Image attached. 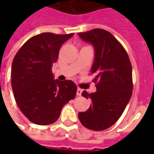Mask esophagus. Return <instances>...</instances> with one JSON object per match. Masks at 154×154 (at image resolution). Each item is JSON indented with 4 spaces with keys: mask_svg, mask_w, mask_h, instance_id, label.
I'll list each match as a JSON object with an SVG mask.
<instances>
[{
    "mask_svg": "<svg viewBox=\"0 0 154 154\" xmlns=\"http://www.w3.org/2000/svg\"><path fill=\"white\" fill-rule=\"evenodd\" d=\"M82 91H83V90H82V89L78 88V89H77V96H81V95H82Z\"/></svg>",
    "mask_w": 154,
    "mask_h": 154,
    "instance_id": "obj_1",
    "label": "esophagus"
}]
</instances>
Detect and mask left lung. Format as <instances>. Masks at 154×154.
<instances>
[{
	"label": "left lung",
	"instance_id": "left-lung-1",
	"mask_svg": "<svg viewBox=\"0 0 154 154\" xmlns=\"http://www.w3.org/2000/svg\"><path fill=\"white\" fill-rule=\"evenodd\" d=\"M78 35L94 47L91 72L97 88L92 94L82 92V96L91 99L92 103L85 112L78 113V118L87 129L101 131L117 122L131 98V62L124 47L106 30L95 29Z\"/></svg>",
	"mask_w": 154,
	"mask_h": 154
}]
</instances>
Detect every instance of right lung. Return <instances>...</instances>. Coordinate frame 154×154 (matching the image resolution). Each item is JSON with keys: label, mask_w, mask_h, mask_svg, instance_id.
I'll return each mask as SVG.
<instances>
[{"label": "right lung", "mask_w": 154, "mask_h": 154, "mask_svg": "<svg viewBox=\"0 0 154 154\" xmlns=\"http://www.w3.org/2000/svg\"><path fill=\"white\" fill-rule=\"evenodd\" d=\"M73 33L43 32L29 39L13 58L11 83L18 107L30 122L53 124L63 106L74 99L77 87L70 80L53 79L52 66L63 43Z\"/></svg>", "instance_id": "right-lung-1"}]
</instances>
